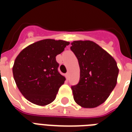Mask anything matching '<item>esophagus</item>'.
Instances as JSON below:
<instances>
[{"label": "esophagus", "instance_id": "esophagus-1", "mask_svg": "<svg viewBox=\"0 0 132 132\" xmlns=\"http://www.w3.org/2000/svg\"><path fill=\"white\" fill-rule=\"evenodd\" d=\"M66 78L67 80H69V72H67V73H66Z\"/></svg>", "mask_w": 132, "mask_h": 132}]
</instances>
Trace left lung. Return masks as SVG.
Returning a JSON list of instances; mask_svg holds the SVG:
<instances>
[{
    "label": "left lung",
    "instance_id": "obj_1",
    "mask_svg": "<svg viewBox=\"0 0 132 132\" xmlns=\"http://www.w3.org/2000/svg\"><path fill=\"white\" fill-rule=\"evenodd\" d=\"M71 45L80 66L79 83L71 87L73 99L82 108H96L116 86L119 73L116 61L92 41H73Z\"/></svg>",
    "mask_w": 132,
    "mask_h": 132
}]
</instances>
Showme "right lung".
I'll list each match as a JSON object with an SVG mask.
<instances>
[{
    "label": "right lung",
    "mask_w": 132,
    "mask_h": 132,
    "mask_svg": "<svg viewBox=\"0 0 132 132\" xmlns=\"http://www.w3.org/2000/svg\"><path fill=\"white\" fill-rule=\"evenodd\" d=\"M69 42L46 39L30 44L16 57L13 77L22 95L35 105L44 106L56 98L66 78L58 71L56 56Z\"/></svg>",
    "instance_id": "obj_1"
}]
</instances>
